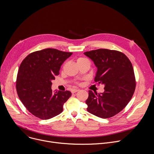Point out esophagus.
Listing matches in <instances>:
<instances>
[{"instance_id":"1","label":"esophagus","mask_w":154,"mask_h":154,"mask_svg":"<svg viewBox=\"0 0 154 154\" xmlns=\"http://www.w3.org/2000/svg\"><path fill=\"white\" fill-rule=\"evenodd\" d=\"M77 91H79V90H77V89H73V90H71L72 93H75Z\"/></svg>"}]
</instances>
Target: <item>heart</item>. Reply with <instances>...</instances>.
I'll list each match as a JSON object with an SVG mask.
<instances>
[{
    "label": "heart",
    "mask_w": 154,
    "mask_h": 154,
    "mask_svg": "<svg viewBox=\"0 0 154 154\" xmlns=\"http://www.w3.org/2000/svg\"><path fill=\"white\" fill-rule=\"evenodd\" d=\"M86 60V59L84 58H82V57L79 58L77 59V62H78V61H82V60Z\"/></svg>",
    "instance_id": "b5f03b06"
}]
</instances>
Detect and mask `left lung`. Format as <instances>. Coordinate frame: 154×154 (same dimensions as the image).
<instances>
[{
	"label": "left lung",
	"instance_id": "obj_1",
	"mask_svg": "<svg viewBox=\"0 0 154 154\" xmlns=\"http://www.w3.org/2000/svg\"><path fill=\"white\" fill-rule=\"evenodd\" d=\"M84 54L97 68L94 81L104 86L102 93L88 91L87 110L102 118L112 117L122 110L134 93L135 79L132 64L123 53L116 51L100 49Z\"/></svg>",
	"mask_w": 154,
	"mask_h": 154
}]
</instances>
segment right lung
Returning a JSON list of instances; mask_svg holds the SVG:
<instances>
[{"mask_svg": "<svg viewBox=\"0 0 154 154\" xmlns=\"http://www.w3.org/2000/svg\"><path fill=\"white\" fill-rule=\"evenodd\" d=\"M72 54L49 48L31 53L21 63L16 80L17 95L36 117L49 119L63 112V104L71 93L53 92L52 81L59 74L63 63Z\"/></svg>", "mask_w": 154, "mask_h": 154, "instance_id": "1", "label": "right lung"}]
</instances>
